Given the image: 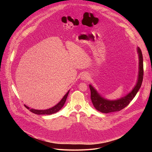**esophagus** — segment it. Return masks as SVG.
<instances>
[{
    "mask_svg": "<svg viewBox=\"0 0 152 152\" xmlns=\"http://www.w3.org/2000/svg\"><path fill=\"white\" fill-rule=\"evenodd\" d=\"M89 75L86 73H84L81 76V79L83 80H87L89 79Z\"/></svg>",
    "mask_w": 152,
    "mask_h": 152,
    "instance_id": "esophagus-1",
    "label": "esophagus"
}]
</instances>
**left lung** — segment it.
Segmentation results:
<instances>
[{
    "label": "left lung",
    "mask_w": 152,
    "mask_h": 152,
    "mask_svg": "<svg viewBox=\"0 0 152 152\" xmlns=\"http://www.w3.org/2000/svg\"><path fill=\"white\" fill-rule=\"evenodd\" d=\"M137 52L139 56V73L137 83L131 93L124 97L115 100H109L102 97L91 85H89L91 90V99L96 109L102 113H110L120 111L124 109L136 96L140 90L143 80V58L141 49L138 48Z\"/></svg>",
    "instance_id": "obj_1"
}]
</instances>
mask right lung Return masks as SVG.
I'll use <instances>...</instances> for the list:
<instances>
[{
  "label": "right lung",
  "mask_w": 152,
  "mask_h": 152,
  "mask_svg": "<svg viewBox=\"0 0 152 152\" xmlns=\"http://www.w3.org/2000/svg\"><path fill=\"white\" fill-rule=\"evenodd\" d=\"M69 91H69L66 93V94H65V96L63 97V98L61 99V100L57 104H56L55 106H54L53 107H52L51 108H49V109H48L46 110H34V109H30V107L26 106L25 104V106L31 112H32L35 114H38V115H50V114H52L56 113L58 111H59L62 107V106H64L65 103H66V99L69 95Z\"/></svg>",
  "instance_id": "add662e5"
}]
</instances>
